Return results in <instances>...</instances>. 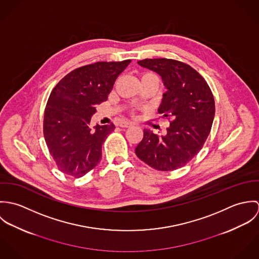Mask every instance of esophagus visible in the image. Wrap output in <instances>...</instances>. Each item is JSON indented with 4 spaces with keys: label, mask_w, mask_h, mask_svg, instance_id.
Segmentation results:
<instances>
[{
    "label": "esophagus",
    "mask_w": 259,
    "mask_h": 259,
    "mask_svg": "<svg viewBox=\"0 0 259 259\" xmlns=\"http://www.w3.org/2000/svg\"><path fill=\"white\" fill-rule=\"evenodd\" d=\"M131 125H133V123H132V122H128V121H120V122L118 123V126H120V127H128V126H131Z\"/></svg>",
    "instance_id": "obj_1"
}]
</instances>
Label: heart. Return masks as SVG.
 Returning <instances> with one entry per match:
<instances>
[{
    "label": "heart",
    "instance_id": "obj_1",
    "mask_svg": "<svg viewBox=\"0 0 259 259\" xmlns=\"http://www.w3.org/2000/svg\"><path fill=\"white\" fill-rule=\"evenodd\" d=\"M146 78L153 79V80H156L157 82H159V79H158L157 75H155L154 74H151V73H145V74H142V79H146ZM132 113H134V111H132Z\"/></svg>",
    "mask_w": 259,
    "mask_h": 259
}]
</instances>
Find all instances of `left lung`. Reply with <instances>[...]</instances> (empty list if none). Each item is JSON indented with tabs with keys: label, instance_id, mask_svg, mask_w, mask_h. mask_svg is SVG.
<instances>
[{
	"label": "left lung",
	"instance_id": "8db88e82",
	"mask_svg": "<svg viewBox=\"0 0 259 259\" xmlns=\"http://www.w3.org/2000/svg\"><path fill=\"white\" fill-rule=\"evenodd\" d=\"M138 63L161 76L167 92L158 113L168 119L169 126L164 136L145 130L136 154L156 170L178 169L199 152L210 133L215 112L213 95L203 76L185 63L172 59Z\"/></svg>",
	"mask_w": 259,
	"mask_h": 259
}]
</instances>
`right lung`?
I'll use <instances>...</instances> for the list:
<instances>
[{"label":"right lung","mask_w":259,"mask_h":259,"mask_svg":"<svg viewBox=\"0 0 259 259\" xmlns=\"http://www.w3.org/2000/svg\"><path fill=\"white\" fill-rule=\"evenodd\" d=\"M132 61L98 62L65 75L53 89L44 114V137L58 168L81 178L102 158V147L114 124L90 127L98 105Z\"/></svg>","instance_id":"add662e5"}]
</instances>
